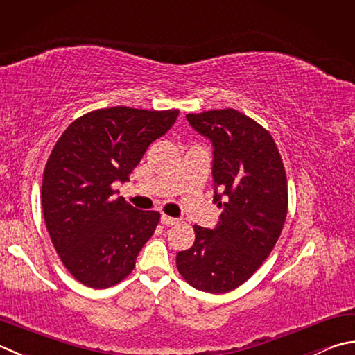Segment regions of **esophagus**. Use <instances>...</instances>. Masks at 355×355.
Instances as JSON below:
<instances>
[{"instance_id": "34e87169", "label": "esophagus", "mask_w": 355, "mask_h": 355, "mask_svg": "<svg viewBox=\"0 0 355 355\" xmlns=\"http://www.w3.org/2000/svg\"><path fill=\"white\" fill-rule=\"evenodd\" d=\"M178 218H173V217H169V215H162V223L163 225H168V226H172V225H178Z\"/></svg>"}]
</instances>
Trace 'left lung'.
<instances>
[{
	"label": "left lung",
	"instance_id": "1",
	"mask_svg": "<svg viewBox=\"0 0 355 355\" xmlns=\"http://www.w3.org/2000/svg\"><path fill=\"white\" fill-rule=\"evenodd\" d=\"M214 148V229L193 226L192 248L177 254L183 279L205 293L223 294L245 283L268 259L288 214V183L274 138L235 109L187 114Z\"/></svg>",
	"mask_w": 355,
	"mask_h": 355
}]
</instances>
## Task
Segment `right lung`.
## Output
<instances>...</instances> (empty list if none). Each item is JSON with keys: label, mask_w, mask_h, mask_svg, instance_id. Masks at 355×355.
I'll return each instance as SVG.
<instances>
[{"label": "right lung", "mask_w": 355, "mask_h": 355, "mask_svg": "<svg viewBox=\"0 0 355 355\" xmlns=\"http://www.w3.org/2000/svg\"><path fill=\"white\" fill-rule=\"evenodd\" d=\"M178 114L124 106L92 110L69 124L55 144L41 203L62 265L80 283L104 289L135 268L159 214L138 211L115 197L112 184L128 182L150 143L172 128Z\"/></svg>", "instance_id": "1"}]
</instances>
